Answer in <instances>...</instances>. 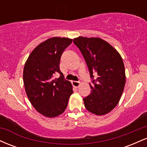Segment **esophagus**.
I'll list each match as a JSON object with an SVG mask.
<instances>
[{
    "mask_svg": "<svg viewBox=\"0 0 147 147\" xmlns=\"http://www.w3.org/2000/svg\"><path fill=\"white\" fill-rule=\"evenodd\" d=\"M72 86H73L74 87L78 88L79 86H80V82H76V81H72Z\"/></svg>",
    "mask_w": 147,
    "mask_h": 147,
    "instance_id": "esophagus-1",
    "label": "esophagus"
}]
</instances>
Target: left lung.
<instances>
[{"label":"left lung","instance_id":"8db88e82","mask_svg":"<svg viewBox=\"0 0 147 147\" xmlns=\"http://www.w3.org/2000/svg\"><path fill=\"white\" fill-rule=\"evenodd\" d=\"M85 59L92 84L84 106L96 115L110 113L117 105L126 83L122 58L110 43L98 37L79 36L73 39Z\"/></svg>","mask_w":147,"mask_h":147}]
</instances>
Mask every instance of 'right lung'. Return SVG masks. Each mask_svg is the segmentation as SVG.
Listing matches in <instances>:
<instances>
[{
    "label": "right lung",
    "mask_w": 147,
    "mask_h": 147,
    "mask_svg": "<svg viewBox=\"0 0 147 147\" xmlns=\"http://www.w3.org/2000/svg\"><path fill=\"white\" fill-rule=\"evenodd\" d=\"M72 39L52 37L42 42L30 53L23 69V83L27 96L39 113L47 117L62 114L72 95V84L64 80L59 70L62 53ZM59 73L60 77L53 78Z\"/></svg>",
    "instance_id": "add662e5"
}]
</instances>
